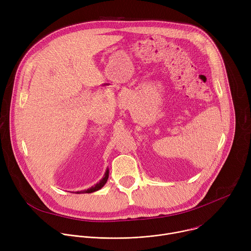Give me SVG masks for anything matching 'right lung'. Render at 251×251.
Listing matches in <instances>:
<instances>
[{
  "instance_id": "obj_1",
  "label": "right lung",
  "mask_w": 251,
  "mask_h": 251,
  "mask_svg": "<svg viewBox=\"0 0 251 251\" xmlns=\"http://www.w3.org/2000/svg\"><path fill=\"white\" fill-rule=\"evenodd\" d=\"M109 174V171L107 170L106 171V173H105V175H104V176L102 177V180L98 183V184H96L94 187H91L90 189H88V190H86V191H84V192H82V193H93V192H96V191H98V190H100L105 184H106V182H107V180H108V175ZM77 194H80L79 192H77Z\"/></svg>"
}]
</instances>
